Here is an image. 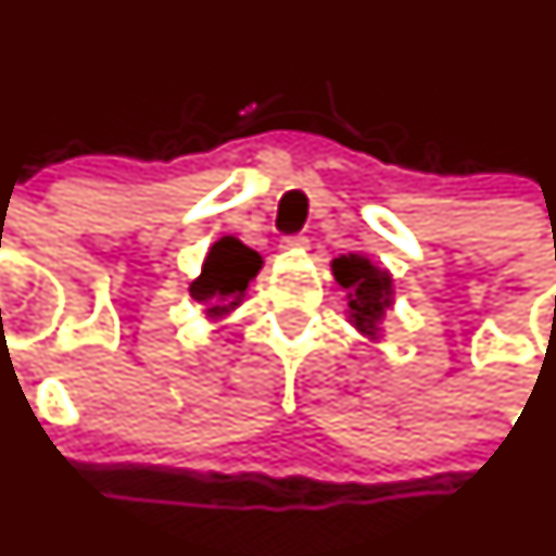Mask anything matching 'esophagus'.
Returning <instances> with one entry per match:
<instances>
[{
  "mask_svg": "<svg viewBox=\"0 0 556 556\" xmlns=\"http://www.w3.org/2000/svg\"><path fill=\"white\" fill-rule=\"evenodd\" d=\"M311 245V240L305 235H289V238L280 240V249L283 251H305Z\"/></svg>",
  "mask_w": 556,
  "mask_h": 556,
  "instance_id": "obj_1",
  "label": "esophagus"
}]
</instances>
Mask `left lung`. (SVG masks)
<instances>
[{
	"instance_id": "8db88e82",
	"label": "left lung",
	"mask_w": 556,
	"mask_h": 556,
	"mask_svg": "<svg viewBox=\"0 0 556 556\" xmlns=\"http://www.w3.org/2000/svg\"><path fill=\"white\" fill-rule=\"evenodd\" d=\"M332 276L349 291L351 321L359 332L376 338L383 313L392 305V278L378 270L370 260L359 254L340 256L332 262Z\"/></svg>"
}]
</instances>
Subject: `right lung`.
<instances>
[{
	"label": "right lung",
	"mask_w": 556,
	"mask_h": 556,
	"mask_svg": "<svg viewBox=\"0 0 556 556\" xmlns=\"http://www.w3.org/2000/svg\"><path fill=\"white\" fill-rule=\"evenodd\" d=\"M262 256L240 243L238 238H222L207 251L200 278L189 286L191 300L207 307V316L216 318L240 305V296L249 289V280L260 273Z\"/></svg>",
	"instance_id": "right-lung-1"
}]
</instances>
